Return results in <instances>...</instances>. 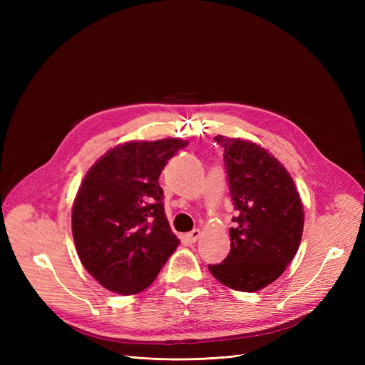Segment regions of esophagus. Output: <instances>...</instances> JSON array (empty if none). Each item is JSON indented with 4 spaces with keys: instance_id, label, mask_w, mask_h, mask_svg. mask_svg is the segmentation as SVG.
I'll return each instance as SVG.
<instances>
[{
    "instance_id": "esophagus-1",
    "label": "esophagus",
    "mask_w": 365,
    "mask_h": 365,
    "mask_svg": "<svg viewBox=\"0 0 365 365\" xmlns=\"http://www.w3.org/2000/svg\"><path fill=\"white\" fill-rule=\"evenodd\" d=\"M200 236H201V231L200 230H192L190 233L185 235V240L189 242V244H195V242L200 239Z\"/></svg>"
}]
</instances>
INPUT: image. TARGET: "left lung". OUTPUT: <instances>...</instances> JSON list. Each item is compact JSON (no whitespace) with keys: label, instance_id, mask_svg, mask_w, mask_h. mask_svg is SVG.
Instances as JSON below:
<instances>
[{"label":"left lung","instance_id":"obj_1","mask_svg":"<svg viewBox=\"0 0 365 365\" xmlns=\"http://www.w3.org/2000/svg\"><path fill=\"white\" fill-rule=\"evenodd\" d=\"M236 216L231 250L224 262L208 264L231 289L254 292L277 280L295 257L304 225L303 204L280 161L248 140L217 135Z\"/></svg>","mask_w":365,"mask_h":365}]
</instances>
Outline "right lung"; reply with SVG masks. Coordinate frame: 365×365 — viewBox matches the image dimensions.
<instances>
[{"label": "right lung", "instance_id": "add662e5", "mask_svg": "<svg viewBox=\"0 0 365 365\" xmlns=\"http://www.w3.org/2000/svg\"><path fill=\"white\" fill-rule=\"evenodd\" d=\"M187 145L178 138L125 143L86 173L73 204V239L85 269L108 291L146 289L180 245L158 178Z\"/></svg>", "mask_w": 365, "mask_h": 365}]
</instances>
